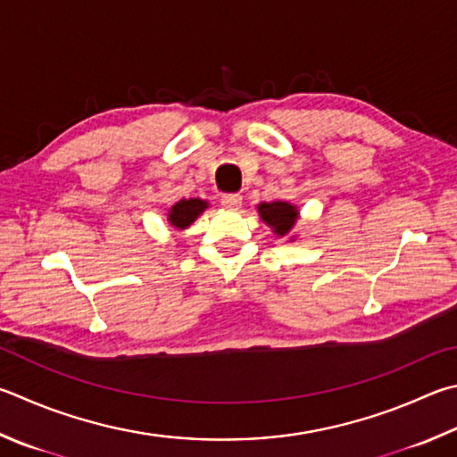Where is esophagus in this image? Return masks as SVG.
<instances>
[{
  "instance_id": "1",
  "label": "esophagus",
  "mask_w": 457,
  "mask_h": 457,
  "mask_svg": "<svg viewBox=\"0 0 457 457\" xmlns=\"http://www.w3.org/2000/svg\"><path fill=\"white\" fill-rule=\"evenodd\" d=\"M242 202L244 197L239 194H228L221 197V205L228 207V210H239V207H242Z\"/></svg>"
}]
</instances>
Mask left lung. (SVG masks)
<instances>
[{"mask_svg":"<svg viewBox=\"0 0 457 457\" xmlns=\"http://www.w3.org/2000/svg\"><path fill=\"white\" fill-rule=\"evenodd\" d=\"M257 213H260L262 221L265 226H270L276 237H289V242H294L297 237L294 234V228L297 220H300V210L297 205L289 202H262L257 204Z\"/></svg>","mask_w":457,"mask_h":457,"instance_id":"obj_1","label":"left lung"}]
</instances>
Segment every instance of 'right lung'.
<instances>
[{
    "label": "right lung",
    "instance_id": "1",
    "mask_svg": "<svg viewBox=\"0 0 457 457\" xmlns=\"http://www.w3.org/2000/svg\"><path fill=\"white\" fill-rule=\"evenodd\" d=\"M210 207L202 197H189V200H179L168 210V223L173 229H187L200 215Z\"/></svg>",
    "mask_w": 457,
    "mask_h": 457
}]
</instances>
